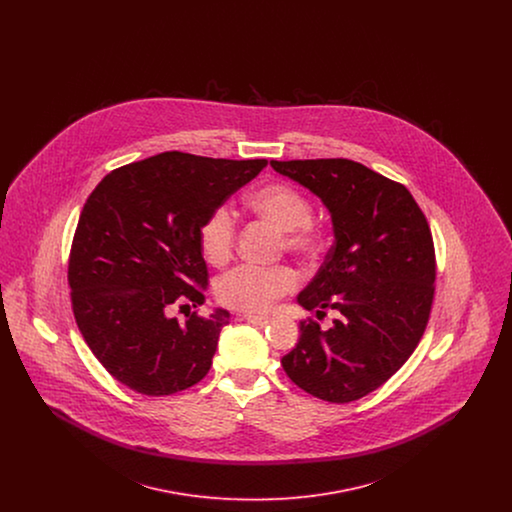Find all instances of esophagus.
Instances as JSON below:
<instances>
[{
  "label": "esophagus",
  "mask_w": 512,
  "mask_h": 512,
  "mask_svg": "<svg viewBox=\"0 0 512 512\" xmlns=\"http://www.w3.org/2000/svg\"><path fill=\"white\" fill-rule=\"evenodd\" d=\"M242 318L247 320V322H251V324H255V326H265V324H268V318L261 317V315H242Z\"/></svg>",
  "instance_id": "obj_1"
}]
</instances>
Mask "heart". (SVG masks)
<instances>
[{
	"label": "heart",
	"instance_id": "b5f03b06",
	"mask_svg": "<svg viewBox=\"0 0 512 512\" xmlns=\"http://www.w3.org/2000/svg\"><path fill=\"white\" fill-rule=\"evenodd\" d=\"M249 207L274 222L282 234L286 249L295 253H313L320 244L313 207L309 199L288 182H270L247 197ZM236 238V220L226 205L215 207L199 226V247L203 257L222 265L230 259ZM297 286V274L290 267L240 265L224 272L215 284L222 305L245 313H261L284 293Z\"/></svg>",
	"mask_w": 512,
	"mask_h": 512
}]
</instances>
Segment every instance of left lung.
Masks as SVG:
<instances>
[{
    "label": "left lung",
    "instance_id": "1",
    "mask_svg": "<svg viewBox=\"0 0 512 512\" xmlns=\"http://www.w3.org/2000/svg\"><path fill=\"white\" fill-rule=\"evenodd\" d=\"M326 205L334 245L297 303L332 328L301 320L282 366L301 390L349 403L380 388L422 338L434 301L436 253L428 220L411 192L349 159L270 161Z\"/></svg>",
    "mask_w": 512,
    "mask_h": 512
}]
</instances>
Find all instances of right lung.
<instances>
[{
    "label": "right lung",
    "mask_w": 512,
    "mask_h": 512,
    "mask_svg": "<svg viewBox=\"0 0 512 512\" xmlns=\"http://www.w3.org/2000/svg\"><path fill=\"white\" fill-rule=\"evenodd\" d=\"M267 167L165 151L109 172L86 199L69 257L73 313L103 368L159 397L205 378L230 313H188L209 284L199 247L207 215Z\"/></svg>",
    "instance_id": "obj_1"
}]
</instances>
